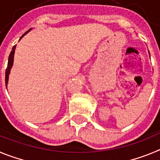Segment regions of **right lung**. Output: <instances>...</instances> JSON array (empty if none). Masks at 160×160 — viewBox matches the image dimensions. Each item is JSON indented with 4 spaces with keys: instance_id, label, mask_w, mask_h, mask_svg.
I'll list each match as a JSON object with an SVG mask.
<instances>
[{
    "instance_id": "right-lung-1",
    "label": "right lung",
    "mask_w": 160,
    "mask_h": 160,
    "mask_svg": "<svg viewBox=\"0 0 160 160\" xmlns=\"http://www.w3.org/2000/svg\"><path fill=\"white\" fill-rule=\"evenodd\" d=\"M29 31H27V32H25V33H27ZM25 34H24V35H25ZM24 35H22V37H23ZM16 46H17V45H15V46L12 47V51H11L10 54H9V57H8V66H7L6 71H5V85H6V87H7V83H8V74H9V73H10L11 67H12V64H13V58H14V53H15V49H16Z\"/></svg>"
}]
</instances>
